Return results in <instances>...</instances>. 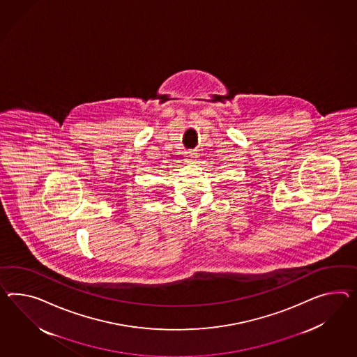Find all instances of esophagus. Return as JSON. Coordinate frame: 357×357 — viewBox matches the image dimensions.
Wrapping results in <instances>:
<instances>
[{
	"label": "esophagus",
	"mask_w": 357,
	"mask_h": 357,
	"mask_svg": "<svg viewBox=\"0 0 357 357\" xmlns=\"http://www.w3.org/2000/svg\"><path fill=\"white\" fill-rule=\"evenodd\" d=\"M194 159H195V154L192 153V151H189V153H188V160H189V162H192Z\"/></svg>",
	"instance_id": "esophagus-1"
}]
</instances>
